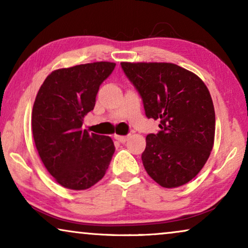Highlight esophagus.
Masks as SVG:
<instances>
[{
  "label": "esophagus",
  "instance_id": "obj_1",
  "mask_svg": "<svg viewBox=\"0 0 248 248\" xmlns=\"http://www.w3.org/2000/svg\"><path fill=\"white\" fill-rule=\"evenodd\" d=\"M115 139H116L118 142H121V143H125V142L127 141L128 137H126V135H115Z\"/></svg>",
  "mask_w": 248,
  "mask_h": 248
}]
</instances>
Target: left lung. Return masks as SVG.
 <instances>
[{"label": "left lung", "instance_id": "8db88e82", "mask_svg": "<svg viewBox=\"0 0 248 248\" xmlns=\"http://www.w3.org/2000/svg\"><path fill=\"white\" fill-rule=\"evenodd\" d=\"M122 69L143 100L148 118L160 131L145 138L142 162L148 175L166 188L192 181L215 143L216 114L204 82L172 63L122 62Z\"/></svg>", "mask_w": 248, "mask_h": 248}]
</instances>
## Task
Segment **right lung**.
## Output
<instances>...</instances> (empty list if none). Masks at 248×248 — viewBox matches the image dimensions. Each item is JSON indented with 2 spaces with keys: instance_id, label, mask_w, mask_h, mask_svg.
<instances>
[{
  "instance_id": "obj_1",
  "label": "right lung",
  "mask_w": 248,
  "mask_h": 248,
  "mask_svg": "<svg viewBox=\"0 0 248 248\" xmlns=\"http://www.w3.org/2000/svg\"><path fill=\"white\" fill-rule=\"evenodd\" d=\"M116 64L93 62L53 71L40 86L32 107L36 149L47 171L63 187L90 188L106 174L115 152L109 137L82 130L99 86Z\"/></svg>"
}]
</instances>
